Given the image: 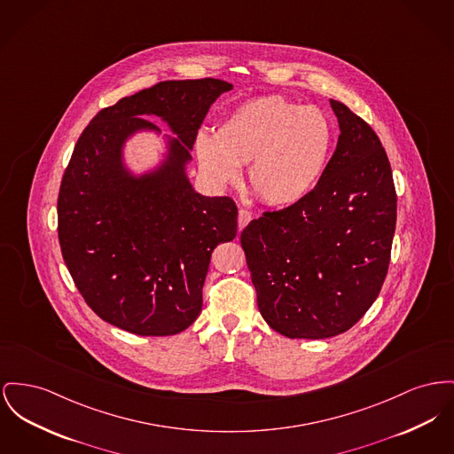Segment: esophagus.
Instances as JSON below:
<instances>
[{
	"instance_id": "34e87169",
	"label": "esophagus",
	"mask_w": 454,
	"mask_h": 454,
	"mask_svg": "<svg viewBox=\"0 0 454 454\" xmlns=\"http://www.w3.org/2000/svg\"><path fill=\"white\" fill-rule=\"evenodd\" d=\"M250 221H252V214L245 209H240L239 211V230H243Z\"/></svg>"
}]
</instances>
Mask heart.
Here are the masks:
<instances>
[{"mask_svg":"<svg viewBox=\"0 0 454 454\" xmlns=\"http://www.w3.org/2000/svg\"><path fill=\"white\" fill-rule=\"evenodd\" d=\"M334 140V123L320 107L266 96L235 107L215 137L197 135L195 158L217 185L237 182L248 164L250 190L267 206L290 207L319 185Z\"/></svg>","mask_w":454,"mask_h":454,"instance_id":"obj_1","label":"heart"}]
</instances>
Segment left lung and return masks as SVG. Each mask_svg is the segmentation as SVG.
<instances>
[{
	"label": "left lung",
	"instance_id": "left-lung-1",
	"mask_svg": "<svg viewBox=\"0 0 454 454\" xmlns=\"http://www.w3.org/2000/svg\"><path fill=\"white\" fill-rule=\"evenodd\" d=\"M329 103L340 137L317 188L241 231L259 310L286 338L324 340L362 319L382 288L396 228L379 137L347 105Z\"/></svg>",
	"mask_w": 454,
	"mask_h": 454
}]
</instances>
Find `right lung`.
Here are the masks:
<instances>
[{
  "label": "right lung",
  "instance_id": "obj_1",
  "mask_svg": "<svg viewBox=\"0 0 454 454\" xmlns=\"http://www.w3.org/2000/svg\"><path fill=\"white\" fill-rule=\"evenodd\" d=\"M231 89L219 79L160 82L99 111L77 140L58 195L59 247L87 305L123 331H185L202 310L214 248L237 237L235 202L195 192L187 173L209 107ZM140 133L160 136L163 153L135 172L126 144Z\"/></svg>",
  "mask_w": 454,
  "mask_h": 454
}]
</instances>
